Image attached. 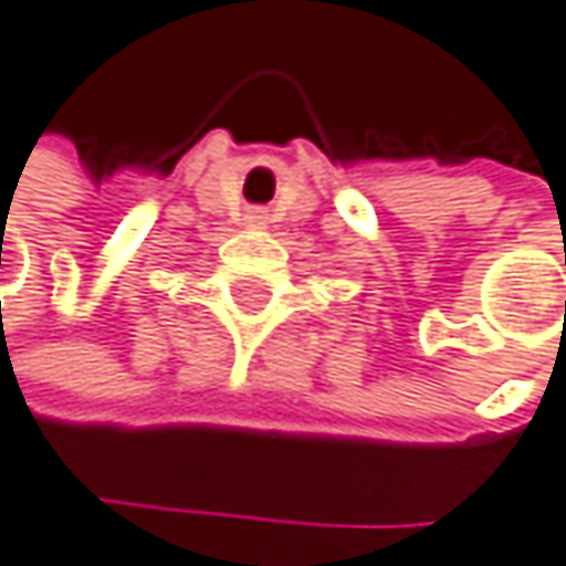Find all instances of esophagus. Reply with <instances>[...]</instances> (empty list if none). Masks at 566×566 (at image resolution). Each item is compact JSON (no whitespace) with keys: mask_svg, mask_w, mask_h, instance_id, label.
<instances>
[{"mask_svg":"<svg viewBox=\"0 0 566 566\" xmlns=\"http://www.w3.org/2000/svg\"><path fill=\"white\" fill-rule=\"evenodd\" d=\"M245 219H249L252 226H266V212H260V209H256V212H249Z\"/></svg>","mask_w":566,"mask_h":566,"instance_id":"34e87169","label":"esophagus"}]
</instances>
